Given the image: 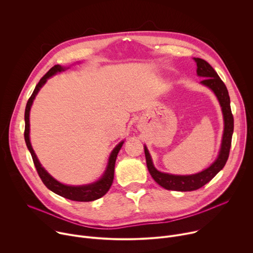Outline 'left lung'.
<instances>
[{"label": "left lung", "mask_w": 253, "mask_h": 253, "mask_svg": "<svg viewBox=\"0 0 253 253\" xmlns=\"http://www.w3.org/2000/svg\"><path fill=\"white\" fill-rule=\"evenodd\" d=\"M194 60L197 64V75L204 78L201 81V84L207 86L214 92L221 106L224 119V131L222 136L221 148L217 159H216L207 169L192 175H173L158 171L153 165L147 147L144 146V152H145L146 163L149 173L160 186L167 190L193 191L204 186L224 167L228 159L231 147V139L233 134L234 123L233 115L231 113L230 98L227 88L209 63L200 58H194Z\"/></svg>", "instance_id": "1"}]
</instances>
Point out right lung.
Masks as SVG:
<instances>
[{
  "instance_id": "obj_1",
  "label": "right lung",
  "mask_w": 253,
  "mask_h": 253,
  "mask_svg": "<svg viewBox=\"0 0 253 253\" xmlns=\"http://www.w3.org/2000/svg\"><path fill=\"white\" fill-rule=\"evenodd\" d=\"M66 70V68L60 66V65H55L54 67H52L47 73L41 78V80L39 81V83L36 85L35 90L33 92V94L31 95V97L29 98L27 105H26V110H25V132H24V136H25V141L27 144V147L32 155L33 158V162L35 164L36 169H37V172L41 178V180L43 181V183L46 185V187L48 189H50L51 191H53L54 193L70 199L73 201H80V202H88V201H94L96 199L101 198L102 196H104L108 190L110 189L112 183H113V179H114V168H115V162H116V158L117 155L123 145L124 141L120 142L118 145L113 149V151L110 154L109 157V161H108V166L106 168L105 173L103 174V176L98 180V181L88 184V185H80V186H71V185H65L62 184L61 182L57 181L55 178H53L45 169L44 167H42L41 163L39 162L37 156H36L31 142H30V137H29V133H30V120H29V116H30V110H31V106L33 104V101L36 97V95L38 94V92L40 91V89L43 87V85L47 82V80L52 77L53 75H55L58 72H62Z\"/></svg>"
}]
</instances>
